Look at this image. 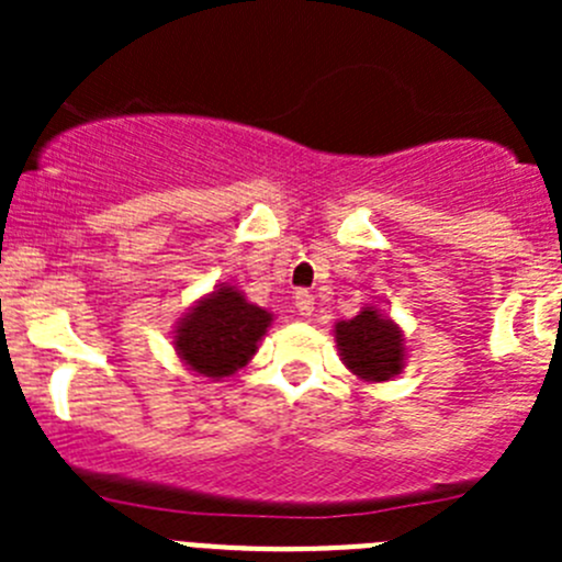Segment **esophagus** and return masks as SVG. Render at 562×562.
Listing matches in <instances>:
<instances>
[{
	"label": "esophagus",
	"mask_w": 562,
	"mask_h": 562,
	"mask_svg": "<svg viewBox=\"0 0 562 562\" xmlns=\"http://www.w3.org/2000/svg\"><path fill=\"white\" fill-rule=\"evenodd\" d=\"M293 302H296V313L310 317L315 310V296L310 291H296V296H293Z\"/></svg>",
	"instance_id": "obj_1"
}]
</instances>
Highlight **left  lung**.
I'll use <instances>...</instances> for the list:
<instances>
[{
  "mask_svg": "<svg viewBox=\"0 0 562 562\" xmlns=\"http://www.w3.org/2000/svg\"><path fill=\"white\" fill-rule=\"evenodd\" d=\"M334 339L342 364L364 383H386L405 367V334L372 304L350 321L334 323Z\"/></svg>",
  "mask_w": 562,
  "mask_h": 562,
  "instance_id": "left-lung-1",
  "label": "left lung"
}]
</instances>
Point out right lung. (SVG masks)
<instances>
[{"label":"right lung","instance_id":"1","mask_svg":"<svg viewBox=\"0 0 562 562\" xmlns=\"http://www.w3.org/2000/svg\"><path fill=\"white\" fill-rule=\"evenodd\" d=\"M271 321L269 310L247 302L239 288L223 282L179 317L173 350L195 375L228 378L252 359Z\"/></svg>","mask_w":562,"mask_h":562}]
</instances>
